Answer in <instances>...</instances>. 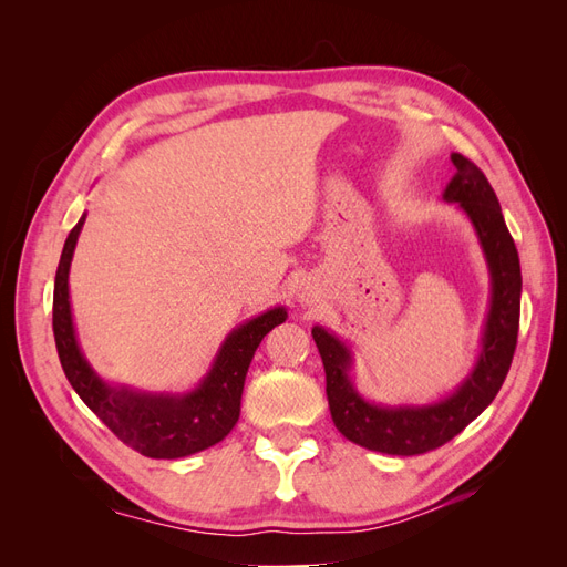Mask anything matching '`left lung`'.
<instances>
[{
  "mask_svg": "<svg viewBox=\"0 0 567 567\" xmlns=\"http://www.w3.org/2000/svg\"><path fill=\"white\" fill-rule=\"evenodd\" d=\"M456 175L444 200L458 203L471 217L492 271V307L475 371L450 400L433 406H375L354 392L350 354L331 333L312 329L326 371V398L338 431L350 442L383 454L414 456L442 447L477 419L502 390L513 362L520 326V260L506 229L502 205L487 177L473 161L452 153Z\"/></svg>",
  "mask_w": 567,
  "mask_h": 567,
  "instance_id": "obj_1",
  "label": "left lung"
}]
</instances>
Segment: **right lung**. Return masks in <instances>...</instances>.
I'll list each match as a JSON object with an SVG mask.
<instances>
[{"label": "right lung", "instance_id": "add662e5", "mask_svg": "<svg viewBox=\"0 0 567 567\" xmlns=\"http://www.w3.org/2000/svg\"><path fill=\"white\" fill-rule=\"evenodd\" d=\"M82 225L84 217L65 238L54 281V338L65 379L111 433L134 452L151 458H179L213 447L236 425L252 354L274 326L286 321V310L277 307L236 329L221 346L208 379L186 398L113 390L99 381L80 354L68 302V269Z\"/></svg>", "mask_w": 567, "mask_h": 567}]
</instances>
